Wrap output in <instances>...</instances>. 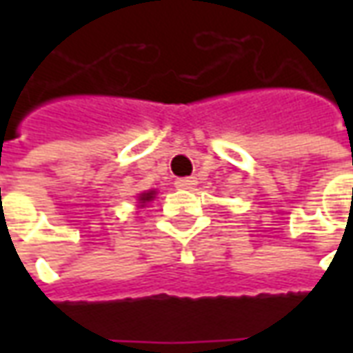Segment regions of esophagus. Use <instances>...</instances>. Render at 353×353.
Masks as SVG:
<instances>
[{"instance_id":"obj_1","label":"esophagus","mask_w":353,"mask_h":353,"mask_svg":"<svg viewBox=\"0 0 353 353\" xmlns=\"http://www.w3.org/2000/svg\"><path fill=\"white\" fill-rule=\"evenodd\" d=\"M196 185V179L194 177H179L176 181L177 189H192Z\"/></svg>"}]
</instances>
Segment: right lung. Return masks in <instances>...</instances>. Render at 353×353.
Segmentation results:
<instances>
[{
  "mask_svg": "<svg viewBox=\"0 0 353 353\" xmlns=\"http://www.w3.org/2000/svg\"><path fill=\"white\" fill-rule=\"evenodd\" d=\"M153 194H154V191H151V192H143V194H141V196H139V200H141V202H143V204H145V202H149V200L153 199Z\"/></svg>",
  "mask_w": 353,
  "mask_h": 353,
  "instance_id": "add662e5",
  "label": "right lung"
}]
</instances>
